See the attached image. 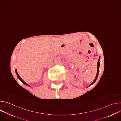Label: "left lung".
<instances>
[{
  "instance_id": "1",
  "label": "left lung",
  "mask_w": 121,
  "mask_h": 121,
  "mask_svg": "<svg viewBox=\"0 0 121 121\" xmlns=\"http://www.w3.org/2000/svg\"><path fill=\"white\" fill-rule=\"evenodd\" d=\"M99 60H100V57H99V59H98V67H97L98 68H97V73L96 76V77H95V78L94 81L92 82L91 84V85H89V86H91L92 85L93 83H94L96 81V80L97 79V78H98V74H99Z\"/></svg>"
}]
</instances>
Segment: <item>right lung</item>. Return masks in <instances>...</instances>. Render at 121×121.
Masks as SVG:
<instances>
[{
  "mask_svg": "<svg viewBox=\"0 0 121 121\" xmlns=\"http://www.w3.org/2000/svg\"><path fill=\"white\" fill-rule=\"evenodd\" d=\"M16 75H17V77H18V78L21 80V81L22 83H23L24 84H25V85H27V86H30L28 84H27L26 82H25L22 78H21L20 77V76L19 75V74H18V72H17V70H16Z\"/></svg>",
  "mask_w": 121,
  "mask_h": 121,
  "instance_id": "obj_1",
  "label": "right lung"
}]
</instances>
